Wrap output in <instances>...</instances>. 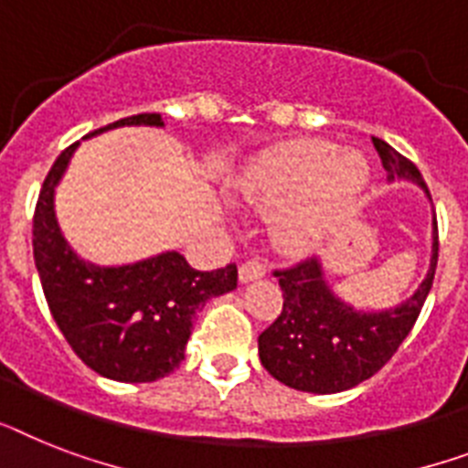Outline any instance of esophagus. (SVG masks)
<instances>
[{
    "mask_svg": "<svg viewBox=\"0 0 468 468\" xmlns=\"http://www.w3.org/2000/svg\"><path fill=\"white\" fill-rule=\"evenodd\" d=\"M238 273H240L242 283H250V281L254 279H261V276L267 273V267H264L260 260H247Z\"/></svg>",
    "mask_w": 468,
    "mask_h": 468,
    "instance_id": "34e87169",
    "label": "esophagus"
}]
</instances>
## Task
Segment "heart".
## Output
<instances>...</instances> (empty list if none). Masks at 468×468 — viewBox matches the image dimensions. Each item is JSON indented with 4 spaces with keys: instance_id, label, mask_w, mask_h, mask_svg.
Returning <instances> with one entry per match:
<instances>
[{
    "instance_id": "heart-1",
    "label": "heart",
    "mask_w": 468,
    "mask_h": 468,
    "mask_svg": "<svg viewBox=\"0 0 468 468\" xmlns=\"http://www.w3.org/2000/svg\"><path fill=\"white\" fill-rule=\"evenodd\" d=\"M370 180L366 155L320 139L279 144L254 158L235 187L247 204L281 208L276 238L293 252H307L348 214Z\"/></svg>"
}]
</instances>
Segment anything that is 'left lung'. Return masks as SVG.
<instances>
[{
  "label": "left lung",
  "instance_id": "1",
  "mask_svg": "<svg viewBox=\"0 0 468 468\" xmlns=\"http://www.w3.org/2000/svg\"><path fill=\"white\" fill-rule=\"evenodd\" d=\"M387 180L419 185L431 199L423 175L409 158L372 136ZM438 267V221H432L431 269L423 283L401 305L387 310H356L326 283L322 260L313 257L283 271V310L260 334V360L271 378L300 392L336 394L370 379L392 358L419 320Z\"/></svg>",
  "mask_w": 468,
  "mask_h": 468
}]
</instances>
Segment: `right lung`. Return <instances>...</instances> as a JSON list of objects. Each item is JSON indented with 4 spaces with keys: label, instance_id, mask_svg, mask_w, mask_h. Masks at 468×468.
<instances>
[{
    "label": "right lung",
    "instance_id": "right-lung-1",
    "mask_svg": "<svg viewBox=\"0 0 468 468\" xmlns=\"http://www.w3.org/2000/svg\"><path fill=\"white\" fill-rule=\"evenodd\" d=\"M134 124L163 127V117H124L89 136ZM76 146L64 148L49 168L33 216V257L45 300L64 339L90 370L117 382H155L185 360L197 313L207 300L238 286V269L197 271L175 250L122 267L81 260L64 240L55 214V189Z\"/></svg>",
    "mask_w": 468,
    "mask_h": 468
}]
</instances>
